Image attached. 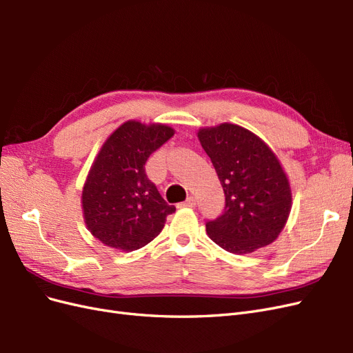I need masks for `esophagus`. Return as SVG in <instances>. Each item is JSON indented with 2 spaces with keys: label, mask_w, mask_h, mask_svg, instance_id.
<instances>
[{
  "label": "esophagus",
  "mask_w": 353,
  "mask_h": 353,
  "mask_svg": "<svg viewBox=\"0 0 353 353\" xmlns=\"http://www.w3.org/2000/svg\"><path fill=\"white\" fill-rule=\"evenodd\" d=\"M196 206V200L193 197H188L184 203H179L178 208H194Z\"/></svg>",
  "instance_id": "34e87169"
}]
</instances>
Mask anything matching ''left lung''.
Instances as JSON below:
<instances>
[{
  "label": "left lung",
  "mask_w": 353,
  "mask_h": 353,
  "mask_svg": "<svg viewBox=\"0 0 353 353\" xmlns=\"http://www.w3.org/2000/svg\"><path fill=\"white\" fill-rule=\"evenodd\" d=\"M197 138L225 194L223 213L206 223L209 239L234 254L271 244L292 210L290 181L280 159L262 138L240 125L200 128Z\"/></svg>",
  "instance_id": "1"
}]
</instances>
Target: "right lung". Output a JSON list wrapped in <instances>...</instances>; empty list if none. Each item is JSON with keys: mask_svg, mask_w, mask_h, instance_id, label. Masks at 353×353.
Listing matches in <instances>:
<instances>
[{"mask_svg": "<svg viewBox=\"0 0 353 353\" xmlns=\"http://www.w3.org/2000/svg\"><path fill=\"white\" fill-rule=\"evenodd\" d=\"M175 134L165 123L126 121L95 156L82 188L83 221L104 245L122 252L144 248L175 212L145 175L147 159Z\"/></svg>", "mask_w": 353, "mask_h": 353, "instance_id": "add662e5", "label": "right lung"}]
</instances>
